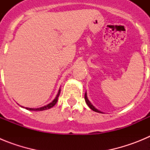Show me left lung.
Segmentation results:
<instances>
[{"mask_svg":"<svg viewBox=\"0 0 150 150\" xmlns=\"http://www.w3.org/2000/svg\"><path fill=\"white\" fill-rule=\"evenodd\" d=\"M85 100H86V102L87 105H88V107H90V109H91V110H93V111H95V112H100V113H103V112H100V111H99L98 110V109H96V108H95V107H94V106L91 104V102H90L89 100H88V98H87V94H86V93H85Z\"/></svg>","mask_w":150,"mask_h":150,"instance_id":"left-lung-1","label":"left lung"}]
</instances>
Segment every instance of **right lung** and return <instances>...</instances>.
<instances>
[{
	"label": "right lung",
	"mask_w": 150,
	"mask_h": 150,
	"mask_svg": "<svg viewBox=\"0 0 150 150\" xmlns=\"http://www.w3.org/2000/svg\"><path fill=\"white\" fill-rule=\"evenodd\" d=\"M60 92H61V89H59V92H58L56 97H55V98L54 99V100H52L50 104H47V105L43 106V107H40V108H28V107H25V109L28 110H32V111H42V110H45L50 109V108H52L53 106H55V104L57 103V101H58V98H59V95H60Z\"/></svg>",
	"instance_id": "obj_1"
}]
</instances>
